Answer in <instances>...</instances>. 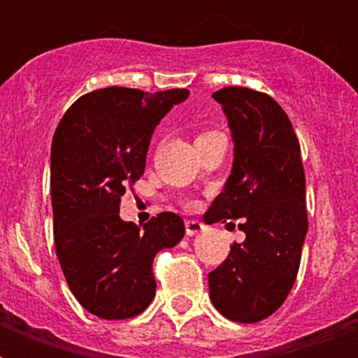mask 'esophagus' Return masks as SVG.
Wrapping results in <instances>:
<instances>
[{
  "instance_id": "34e87169",
  "label": "esophagus",
  "mask_w": 358,
  "mask_h": 358,
  "mask_svg": "<svg viewBox=\"0 0 358 358\" xmlns=\"http://www.w3.org/2000/svg\"><path fill=\"white\" fill-rule=\"evenodd\" d=\"M202 230H204V224H202L201 221H195V219H189V221H185V234H187V236L201 234Z\"/></svg>"
}]
</instances>
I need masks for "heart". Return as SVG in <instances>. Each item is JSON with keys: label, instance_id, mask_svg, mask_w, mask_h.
<instances>
[{"label": "heart", "instance_id": "b5f03b06", "mask_svg": "<svg viewBox=\"0 0 358 358\" xmlns=\"http://www.w3.org/2000/svg\"><path fill=\"white\" fill-rule=\"evenodd\" d=\"M202 135H204V134H202Z\"/></svg>", "mask_w": 358, "mask_h": 358}]
</instances>
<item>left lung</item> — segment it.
<instances>
[{"instance_id": "1", "label": "left lung", "mask_w": 358, "mask_h": 358, "mask_svg": "<svg viewBox=\"0 0 358 358\" xmlns=\"http://www.w3.org/2000/svg\"><path fill=\"white\" fill-rule=\"evenodd\" d=\"M212 96L229 119L234 163L204 221L243 217L245 241L208 275L210 299L232 322L256 323L280 308L299 271L308 230L305 169L294 126L269 94L224 87Z\"/></svg>"}]
</instances>
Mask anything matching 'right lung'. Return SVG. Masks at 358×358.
<instances>
[{
	"instance_id": "1",
	"label": "right lung",
	"mask_w": 358,
	"mask_h": 358,
	"mask_svg": "<svg viewBox=\"0 0 358 358\" xmlns=\"http://www.w3.org/2000/svg\"><path fill=\"white\" fill-rule=\"evenodd\" d=\"M187 94V89H98L78 98L55 129V252L78 303L102 320H128L150 305L154 256L185 234L173 212L157 213L143 229L119 212L126 189L145 173L154 129Z\"/></svg>"
}]
</instances>
